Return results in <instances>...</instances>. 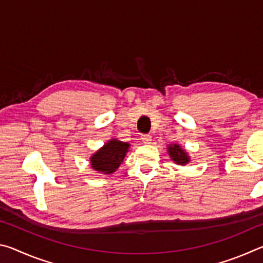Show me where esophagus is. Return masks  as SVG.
I'll use <instances>...</instances> for the list:
<instances>
[{
  "label": "esophagus",
  "mask_w": 263,
  "mask_h": 263,
  "mask_svg": "<svg viewBox=\"0 0 263 263\" xmlns=\"http://www.w3.org/2000/svg\"><path fill=\"white\" fill-rule=\"evenodd\" d=\"M141 140L144 141L145 144H151V141H152V136H151V135H142Z\"/></svg>",
  "instance_id": "1"
}]
</instances>
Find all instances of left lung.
Listing matches in <instances>:
<instances>
[{"mask_svg":"<svg viewBox=\"0 0 263 263\" xmlns=\"http://www.w3.org/2000/svg\"><path fill=\"white\" fill-rule=\"evenodd\" d=\"M167 153L173 161L179 166H185L186 163L190 162L189 154L179 144H169L167 146Z\"/></svg>","mask_w":263,"mask_h":263,"instance_id":"8db88e82","label":"left lung"}]
</instances>
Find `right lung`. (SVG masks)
Segmentation results:
<instances>
[{
	"label": "right lung",
	"mask_w": 263,
	"mask_h": 263,
	"mask_svg": "<svg viewBox=\"0 0 263 263\" xmlns=\"http://www.w3.org/2000/svg\"><path fill=\"white\" fill-rule=\"evenodd\" d=\"M130 146L128 142H123L117 138H112L89 158L91 168L102 174H112L122 164Z\"/></svg>",
	"instance_id": "1"
}]
</instances>
